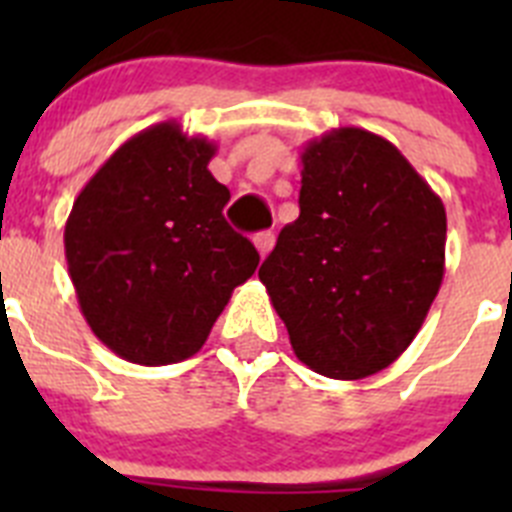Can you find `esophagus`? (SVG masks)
Returning a JSON list of instances; mask_svg holds the SVG:
<instances>
[{"label": "esophagus", "mask_w": 512, "mask_h": 512, "mask_svg": "<svg viewBox=\"0 0 512 512\" xmlns=\"http://www.w3.org/2000/svg\"><path fill=\"white\" fill-rule=\"evenodd\" d=\"M253 246H256V251L261 253V259H264L266 253L274 248V233L271 230H261V233L253 235Z\"/></svg>", "instance_id": "1"}]
</instances>
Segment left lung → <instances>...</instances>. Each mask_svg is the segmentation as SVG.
<instances>
[{
  "mask_svg": "<svg viewBox=\"0 0 512 512\" xmlns=\"http://www.w3.org/2000/svg\"><path fill=\"white\" fill-rule=\"evenodd\" d=\"M300 158V217L282 228L259 279L302 364L364 379L413 343L436 300L446 210L408 158L369 130H330Z\"/></svg>",
  "mask_w": 512,
  "mask_h": 512,
  "instance_id": "8db88e82",
  "label": "left lung"
}]
</instances>
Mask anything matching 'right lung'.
<instances>
[{"label":"right lung","mask_w":512,"mask_h":512,"mask_svg":"<svg viewBox=\"0 0 512 512\" xmlns=\"http://www.w3.org/2000/svg\"><path fill=\"white\" fill-rule=\"evenodd\" d=\"M217 146L174 120L125 140L74 200L63 230L81 315L104 346L166 366L205 346L217 315L259 266L223 215Z\"/></svg>","instance_id":"1"}]
</instances>
